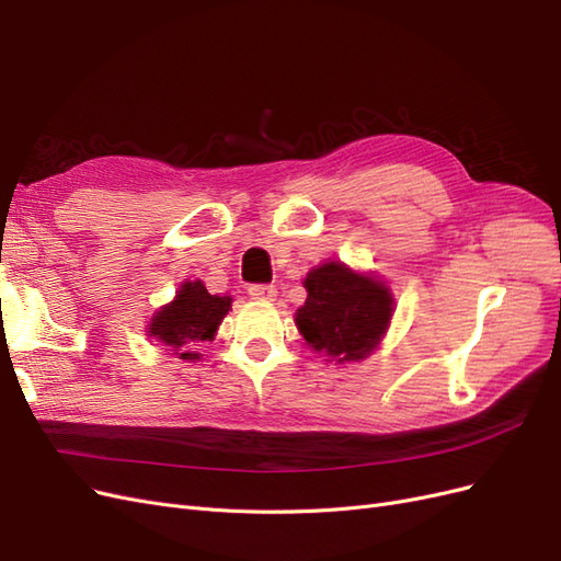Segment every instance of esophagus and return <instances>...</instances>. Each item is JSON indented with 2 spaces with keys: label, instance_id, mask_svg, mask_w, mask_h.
<instances>
[{
  "label": "esophagus",
  "instance_id": "obj_1",
  "mask_svg": "<svg viewBox=\"0 0 561 561\" xmlns=\"http://www.w3.org/2000/svg\"><path fill=\"white\" fill-rule=\"evenodd\" d=\"M248 295L254 301H274L276 299V287L274 285H250Z\"/></svg>",
  "mask_w": 561,
  "mask_h": 561
}]
</instances>
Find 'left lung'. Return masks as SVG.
<instances>
[{
	"label": "left lung",
	"mask_w": 561,
	"mask_h": 561,
	"mask_svg": "<svg viewBox=\"0 0 561 561\" xmlns=\"http://www.w3.org/2000/svg\"><path fill=\"white\" fill-rule=\"evenodd\" d=\"M304 287L307 301L297 309L295 325L325 363H360L379 348L396 311L386 280L332 260L311 268Z\"/></svg>",
	"instance_id": "left-lung-1"
}]
</instances>
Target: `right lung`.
Listing matches in <instances>:
<instances>
[{"label": "right lung", "instance_id": "right-lung-1", "mask_svg": "<svg viewBox=\"0 0 561 561\" xmlns=\"http://www.w3.org/2000/svg\"><path fill=\"white\" fill-rule=\"evenodd\" d=\"M229 295H210L203 280L180 283L173 301L163 304L147 322V336L157 339L165 351L180 360L196 363V346L213 342L225 316L231 309Z\"/></svg>", "mask_w": 561, "mask_h": 561}]
</instances>
